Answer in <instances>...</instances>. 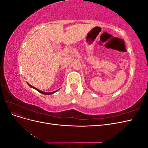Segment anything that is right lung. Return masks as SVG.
I'll return each mask as SVG.
<instances>
[{"instance_id":"add662e5","label":"right lung","mask_w":148,"mask_h":148,"mask_svg":"<svg viewBox=\"0 0 148 148\" xmlns=\"http://www.w3.org/2000/svg\"><path fill=\"white\" fill-rule=\"evenodd\" d=\"M27 84L29 85V86L31 87V88H34V89H35L36 90H37L38 92H39L40 93H42V94H43V95H52V94H53V93H54V92H57L58 90H57V91H53V92H43V91H41V90H39V89H37V88H34V87H33V86H31V84H29V83H27Z\"/></svg>"}]
</instances>
